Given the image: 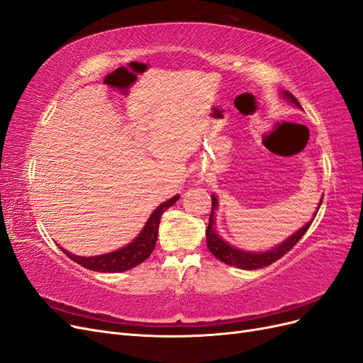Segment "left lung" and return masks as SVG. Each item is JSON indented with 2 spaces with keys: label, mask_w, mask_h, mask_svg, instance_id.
Returning <instances> with one entry per match:
<instances>
[{
  "label": "left lung",
  "mask_w": 363,
  "mask_h": 363,
  "mask_svg": "<svg viewBox=\"0 0 363 363\" xmlns=\"http://www.w3.org/2000/svg\"><path fill=\"white\" fill-rule=\"evenodd\" d=\"M285 98H288L292 104L296 105V107L301 108L300 102L296 99V96L292 95L289 91H282ZM323 202V197L320 201V205ZM318 205V209H320ZM211 216H209V223L206 228V244H208V249L211 252L216 258L221 262H225L228 265H233L237 268H241V270H258V268H264L267 265H270L273 262H276L277 259L282 258L285 256L294 245L300 241V238L305 235L306 230L309 229V226L312 225V220L309 221L308 225L303 226L301 229H298L294 235H291L286 241H284L282 244H279L277 247H274L273 250H268V252H244L240 249L232 247L226 241L221 240L217 232L214 229V209L217 208V199L216 196H213V205H211ZM317 216V214H315Z\"/></svg>",
  "instance_id": "8db88e82"
}]
</instances>
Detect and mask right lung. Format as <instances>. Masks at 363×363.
Segmentation results:
<instances>
[{
  "mask_svg": "<svg viewBox=\"0 0 363 363\" xmlns=\"http://www.w3.org/2000/svg\"><path fill=\"white\" fill-rule=\"evenodd\" d=\"M178 199H179V194L169 199L167 202L161 203L155 211L150 214L147 223L145 225L143 230L138 233V237L133 242L122 247L121 250H116L101 256H90V258H84V256H75L62 247L60 249L66 253V256H69V258L75 261L77 264H79L81 267L87 268V270L99 272V273H118V272L121 273V272L131 270V268L146 261L150 256V253L154 252L161 216L166 209H169L172 205L177 203Z\"/></svg>",
  "mask_w": 363,
  "mask_h": 363,
  "instance_id": "add662e5",
  "label": "right lung"
}]
</instances>
